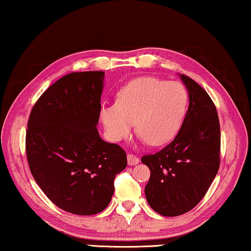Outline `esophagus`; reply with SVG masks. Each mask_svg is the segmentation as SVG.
Instances as JSON below:
<instances>
[{
	"label": "esophagus",
	"mask_w": 251,
	"mask_h": 251,
	"mask_svg": "<svg viewBox=\"0 0 251 251\" xmlns=\"http://www.w3.org/2000/svg\"><path fill=\"white\" fill-rule=\"evenodd\" d=\"M139 161H140V159H139V157L133 155V153H128V164L129 165H137Z\"/></svg>",
	"instance_id": "esophagus-1"
}]
</instances>
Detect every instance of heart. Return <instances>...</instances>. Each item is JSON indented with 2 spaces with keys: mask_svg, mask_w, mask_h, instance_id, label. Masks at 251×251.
<instances>
[{
  "mask_svg": "<svg viewBox=\"0 0 251 251\" xmlns=\"http://www.w3.org/2000/svg\"><path fill=\"white\" fill-rule=\"evenodd\" d=\"M187 104L188 93L182 84L146 76L123 86L117 103L102 105L100 117L112 141L128 138L136 122L142 140L160 146L178 132Z\"/></svg>",
  "mask_w": 251,
  "mask_h": 251,
  "instance_id": "heart-1",
  "label": "heart"
}]
</instances>
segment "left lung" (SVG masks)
I'll use <instances>...</instances> for the list:
<instances>
[{
	"mask_svg": "<svg viewBox=\"0 0 251 251\" xmlns=\"http://www.w3.org/2000/svg\"><path fill=\"white\" fill-rule=\"evenodd\" d=\"M190 105L174 140L141 161L150 169L145 193L153 211L177 217L191 211L204 198L220 167L221 132L213 101L203 87L180 75Z\"/></svg>",
	"mask_w": 251,
	"mask_h": 251,
	"instance_id": "1",
	"label": "left lung"
}]
</instances>
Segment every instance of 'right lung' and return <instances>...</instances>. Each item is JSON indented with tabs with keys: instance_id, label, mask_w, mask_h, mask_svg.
Here are the masks:
<instances>
[{
	"instance_id": "obj_1",
	"label": "right lung",
	"mask_w": 251,
	"mask_h": 251,
	"mask_svg": "<svg viewBox=\"0 0 251 251\" xmlns=\"http://www.w3.org/2000/svg\"><path fill=\"white\" fill-rule=\"evenodd\" d=\"M104 72L65 75L34 104L25 132L30 172L61 210L92 215L109 205L126 153L100 138Z\"/></svg>"
}]
</instances>
